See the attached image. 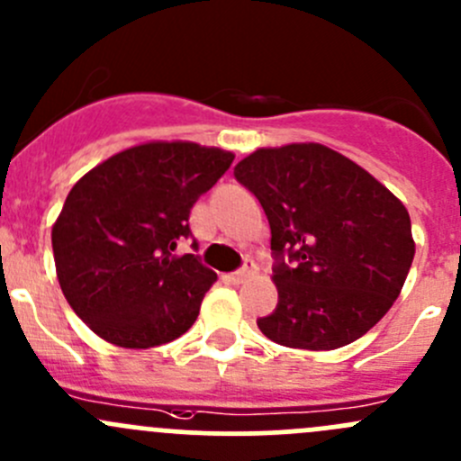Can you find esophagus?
<instances>
[{
    "label": "esophagus",
    "instance_id": "obj_1",
    "mask_svg": "<svg viewBox=\"0 0 461 461\" xmlns=\"http://www.w3.org/2000/svg\"><path fill=\"white\" fill-rule=\"evenodd\" d=\"M257 272H258L257 263H254V260H248V263H245L243 267L239 269V272L230 274V276H227V278H230L231 283H236V285H239V283H245V281H248V278H252Z\"/></svg>",
    "mask_w": 461,
    "mask_h": 461
}]
</instances>
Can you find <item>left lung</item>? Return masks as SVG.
Wrapping results in <instances>:
<instances>
[{
    "mask_svg": "<svg viewBox=\"0 0 461 461\" xmlns=\"http://www.w3.org/2000/svg\"><path fill=\"white\" fill-rule=\"evenodd\" d=\"M272 230L278 305L258 319L274 343L337 350L393 308L415 257L403 203L319 142L257 149L234 167Z\"/></svg>",
    "mask_w": 461,
    "mask_h": 461,
    "instance_id": "1",
    "label": "left lung"
}]
</instances>
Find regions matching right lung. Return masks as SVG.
<instances>
[{"instance_id": "right-lung-1", "label": "right lung", "mask_w": 461, "mask_h": 461, "mask_svg": "<svg viewBox=\"0 0 461 461\" xmlns=\"http://www.w3.org/2000/svg\"><path fill=\"white\" fill-rule=\"evenodd\" d=\"M234 153L196 142H144L82 176L53 225L58 281L97 337L156 348L187 332L216 272L194 254V203L230 169Z\"/></svg>"}]
</instances>
